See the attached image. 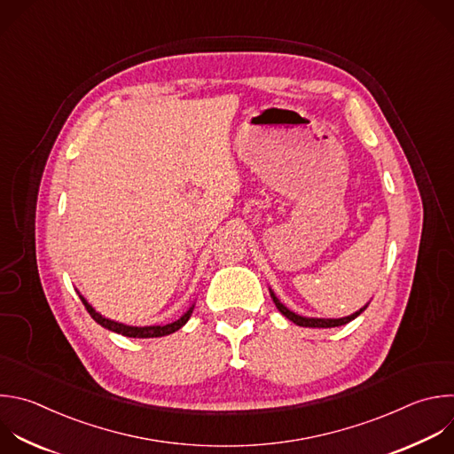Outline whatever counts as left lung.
<instances>
[{
    "mask_svg": "<svg viewBox=\"0 0 454 454\" xmlns=\"http://www.w3.org/2000/svg\"><path fill=\"white\" fill-rule=\"evenodd\" d=\"M270 297H272V301H274V305H276V309L288 319V321H292L294 325H297V326H305V328H335V326H342V325H348V323H351L355 317H358L367 307H364L360 312H355L353 316H349V317H342V319H310V317H301V316H297V314H294V312H290L285 305H281L279 303V299L270 292Z\"/></svg>",
    "mask_w": 454,
    "mask_h": 454,
    "instance_id": "obj_1",
    "label": "left lung"
}]
</instances>
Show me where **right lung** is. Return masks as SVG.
<instances>
[{
  "instance_id": "obj_1",
  "label": "right lung",
  "mask_w": 454,
  "mask_h": 454,
  "mask_svg": "<svg viewBox=\"0 0 454 454\" xmlns=\"http://www.w3.org/2000/svg\"><path fill=\"white\" fill-rule=\"evenodd\" d=\"M82 303L85 305L87 312L90 314V317L101 325L103 328L110 330V332H115L119 335H124V337H131V339H153V337H164V335H171L175 332H178L189 319H191V314H192V309L184 316L180 317L178 321L171 323V325H166V326H144V328H137V326H126V325H121V323H115V321H110V319H105L103 316H99L87 301L83 299V295H80Z\"/></svg>"
}]
</instances>
